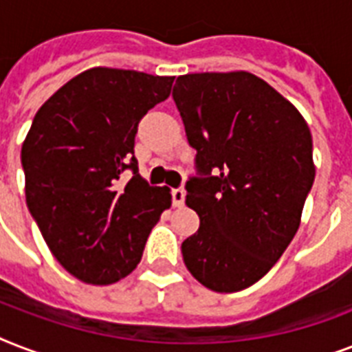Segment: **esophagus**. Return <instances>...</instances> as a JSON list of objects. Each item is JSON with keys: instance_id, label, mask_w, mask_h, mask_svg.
Listing matches in <instances>:
<instances>
[{"instance_id": "1", "label": "esophagus", "mask_w": 352, "mask_h": 352, "mask_svg": "<svg viewBox=\"0 0 352 352\" xmlns=\"http://www.w3.org/2000/svg\"><path fill=\"white\" fill-rule=\"evenodd\" d=\"M184 197H186V193H184L182 188H173L171 190V201H173V206H177V208H181L184 204Z\"/></svg>"}]
</instances>
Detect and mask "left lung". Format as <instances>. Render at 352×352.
<instances>
[{"label": "left lung", "instance_id": "obj_1", "mask_svg": "<svg viewBox=\"0 0 352 352\" xmlns=\"http://www.w3.org/2000/svg\"><path fill=\"white\" fill-rule=\"evenodd\" d=\"M171 96L197 151L186 204L201 225L182 243L184 265L215 292L248 289L300 228L316 175L311 129L287 98L245 71L184 74Z\"/></svg>", "mask_w": 352, "mask_h": 352}]
</instances>
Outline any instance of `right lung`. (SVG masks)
Here are the masks:
<instances>
[{
    "label": "right lung",
    "mask_w": 352,
    "mask_h": 352,
    "mask_svg": "<svg viewBox=\"0 0 352 352\" xmlns=\"http://www.w3.org/2000/svg\"><path fill=\"white\" fill-rule=\"evenodd\" d=\"M173 76L95 67L38 109L21 146L25 197L47 246L69 274L109 285L137 267L166 186L138 173V122L170 96ZM124 170H131L125 181Z\"/></svg>",
    "instance_id": "add662e5"
}]
</instances>
